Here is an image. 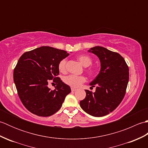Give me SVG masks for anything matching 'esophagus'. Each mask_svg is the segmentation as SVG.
I'll list each match as a JSON object with an SVG mask.
<instances>
[{
	"label": "esophagus",
	"mask_w": 148,
	"mask_h": 148,
	"mask_svg": "<svg viewBox=\"0 0 148 148\" xmlns=\"http://www.w3.org/2000/svg\"><path fill=\"white\" fill-rule=\"evenodd\" d=\"M71 91H72V92H76V89H75V88H71Z\"/></svg>",
	"instance_id": "34e87169"
}]
</instances>
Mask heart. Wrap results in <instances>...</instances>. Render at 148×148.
<instances>
[{
  "mask_svg": "<svg viewBox=\"0 0 148 148\" xmlns=\"http://www.w3.org/2000/svg\"><path fill=\"white\" fill-rule=\"evenodd\" d=\"M77 59L79 60L81 64H83L84 67H88L92 64V60L89 56L85 55H80L77 56ZM58 68L59 71L62 73H65L67 72V60L63 59L59 62ZM86 72L89 75H93L95 72V70L92 67H89L86 69ZM64 82L67 85L71 86L72 88L79 87L81 84H82L86 81V78L83 76H77L74 75H69L67 76H65L64 79Z\"/></svg>",
  "mask_w": 148,
  "mask_h": 148,
  "instance_id": "1",
  "label": "heart"
}]
</instances>
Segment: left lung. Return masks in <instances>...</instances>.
I'll use <instances>...</instances> for the list:
<instances>
[{"instance_id": "1", "label": "left lung", "mask_w": 148, "mask_h": 148, "mask_svg": "<svg viewBox=\"0 0 148 148\" xmlns=\"http://www.w3.org/2000/svg\"><path fill=\"white\" fill-rule=\"evenodd\" d=\"M88 51L99 58L101 69L90 84L91 88L96 87L95 92L86 90V97L80 101V106L90 115L101 117L114 111L123 99L129 79V69L118 53L101 46L93 47Z\"/></svg>"}]
</instances>
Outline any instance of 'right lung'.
<instances>
[{"label":"right lung","instance_id":"right-lung-1","mask_svg":"<svg viewBox=\"0 0 148 148\" xmlns=\"http://www.w3.org/2000/svg\"><path fill=\"white\" fill-rule=\"evenodd\" d=\"M67 56L64 50L42 46L24 53L19 58L14 82L22 103L30 112L47 117L61 108L71 90L58 77V65ZM49 81L57 84L54 90L47 86Z\"/></svg>","mask_w":148,"mask_h":148}]
</instances>
